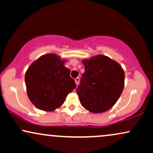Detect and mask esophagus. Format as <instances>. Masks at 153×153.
I'll list each match as a JSON object with an SVG mask.
<instances>
[{
	"label": "esophagus",
	"instance_id": "obj_1",
	"mask_svg": "<svg viewBox=\"0 0 153 153\" xmlns=\"http://www.w3.org/2000/svg\"><path fill=\"white\" fill-rule=\"evenodd\" d=\"M75 84L76 85H78L79 83H80V78H76L75 79Z\"/></svg>",
	"mask_w": 153,
	"mask_h": 153
}]
</instances>
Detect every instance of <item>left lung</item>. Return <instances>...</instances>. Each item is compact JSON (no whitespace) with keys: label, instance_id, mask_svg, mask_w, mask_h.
Here are the masks:
<instances>
[{"label":"left lung","instance_id":"left-lung-1","mask_svg":"<svg viewBox=\"0 0 153 153\" xmlns=\"http://www.w3.org/2000/svg\"><path fill=\"white\" fill-rule=\"evenodd\" d=\"M82 63L85 71L77 88L81 105L93 113L108 111L123 91V68L115 61L101 54L82 60Z\"/></svg>","mask_w":153,"mask_h":153}]
</instances>
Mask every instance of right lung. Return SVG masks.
Masks as SVG:
<instances>
[{"label": "right lung", "instance_id": "right-lung-1", "mask_svg": "<svg viewBox=\"0 0 153 153\" xmlns=\"http://www.w3.org/2000/svg\"><path fill=\"white\" fill-rule=\"evenodd\" d=\"M66 61L55 54L42 55L28 67L25 83L28 99L38 109L53 111L64 103L76 85Z\"/></svg>", "mask_w": 153, "mask_h": 153}]
</instances>
